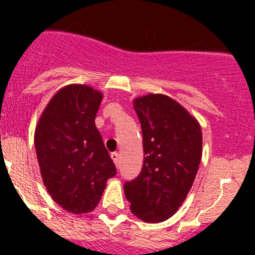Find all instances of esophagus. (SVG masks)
<instances>
[{"instance_id":"obj_1","label":"esophagus","mask_w":255,"mask_h":255,"mask_svg":"<svg viewBox=\"0 0 255 255\" xmlns=\"http://www.w3.org/2000/svg\"><path fill=\"white\" fill-rule=\"evenodd\" d=\"M111 158H112V160L115 161L116 166H117V168H118V163H120V154H118V153H112L111 154Z\"/></svg>"}]
</instances>
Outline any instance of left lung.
Returning a JSON list of instances; mask_svg holds the SVG:
<instances>
[{"label":"left lung","mask_w":255,"mask_h":255,"mask_svg":"<svg viewBox=\"0 0 255 255\" xmlns=\"http://www.w3.org/2000/svg\"><path fill=\"white\" fill-rule=\"evenodd\" d=\"M143 134L140 174L125 182L130 211L144 222H163L186 199L202 155L200 125L176 101L165 95L134 100Z\"/></svg>","instance_id":"8db88e82"}]
</instances>
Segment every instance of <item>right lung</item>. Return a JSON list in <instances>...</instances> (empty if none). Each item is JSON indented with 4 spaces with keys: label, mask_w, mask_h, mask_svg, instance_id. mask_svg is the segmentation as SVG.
<instances>
[{
    "label": "right lung",
    "mask_w": 255,
    "mask_h": 255,
    "mask_svg": "<svg viewBox=\"0 0 255 255\" xmlns=\"http://www.w3.org/2000/svg\"><path fill=\"white\" fill-rule=\"evenodd\" d=\"M102 94L85 85L59 90L35 128L34 145L51 199L71 213H86L117 173L95 126Z\"/></svg>",
    "instance_id": "right-lung-1"
}]
</instances>
